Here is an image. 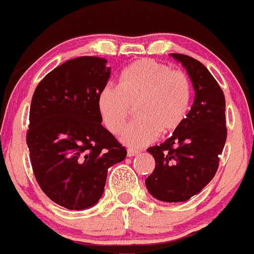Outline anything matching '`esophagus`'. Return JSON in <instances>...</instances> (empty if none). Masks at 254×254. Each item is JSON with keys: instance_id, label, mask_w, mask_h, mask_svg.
<instances>
[{"instance_id": "obj_1", "label": "esophagus", "mask_w": 254, "mask_h": 254, "mask_svg": "<svg viewBox=\"0 0 254 254\" xmlns=\"http://www.w3.org/2000/svg\"><path fill=\"white\" fill-rule=\"evenodd\" d=\"M140 153V150H138V149H132V148H129L127 150V155L129 156V158H132V156H134V155H137V154H139Z\"/></svg>"}]
</instances>
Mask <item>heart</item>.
<instances>
[{
	"mask_svg": "<svg viewBox=\"0 0 254 254\" xmlns=\"http://www.w3.org/2000/svg\"><path fill=\"white\" fill-rule=\"evenodd\" d=\"M190 83L184 72L142 59L125 68L119 87L106 85L100 91L98 109L104 126L117 135L134 108L139 116L128 125L122 140L138 148L154 142L160 132L179 129L190 111Z\"/></svg>",
	"mask_w": 254,
	"mask_h": 254,
	"instance_id": "1",
	"label": "heart"
}]
</instances>
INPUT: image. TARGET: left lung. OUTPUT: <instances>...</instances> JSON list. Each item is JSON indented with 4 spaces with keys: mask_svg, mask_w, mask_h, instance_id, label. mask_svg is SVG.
<instances>
[{
    "mask_svg": "<svg viewBox=\"0 0 254 254\" xmlns=\"http://www.w3.org/2000/svg\"><path fill=\"white\" fill-rule=\"evenodd\" d=\"M187 69L195 90L185 122L163 144L151 146L155 169L145 180L150 194L163 202H185L215 176L226 142L225 96L215 78L198 60L171 54Z\"/></svg>",
    "mask_w": 254,
    "mask_h": 254,
    "instance_id": "8db88e82",
    "label": "left lung"
}]
</instances>
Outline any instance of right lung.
<instances>
[{"mask_svg": "<svg viewBox=\"0 0 254 254\" xmlns=\"http://www.w3.org/2000/svg\"><path fill=\"white\" fill-rule=\"evenodd\" d=\"M106 60L80 56L48 73L31 99L27 144L43 192L70 210L94 205L108 170L127 150L101 125L98 96L108 84Z\"/></svg>", "mask_w": 254, "mask_h": 254, "instance_id": "1", "label": "right lung"}]
</instances>
